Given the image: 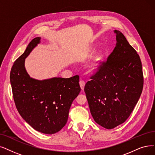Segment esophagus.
<instances>
[{
  "label": "esophagus",
  "mask_w": 155,
  "mask_h": 155,
  "mask_svg": "<svg viewBox=\"0 0 155 155\" xmlns=\"http://www.w3.org/2000/svg\"><path fill=\"white\" fill-rule=\"evenodd\" d=\"M79 84H80V87H81V89L82 90H83L84 88V86H85V82L84 81H83V80H81V81H79Z\"/></svg>",
  "instance_id": "esophagus-1"
}]
</instances>
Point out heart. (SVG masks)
Returning <instances> with one entry per match:
<instances>
[{
    "label": "heart",
    "mask_w": 155,
    "mask_h": 155,
    "mask_svg": "<svg viewBox=\"0 0 155 155\" xmlns=\"http://www.w3.org/2000/svg\"><path fill=\"white\" fill-rule=\"evenodd\" d=\"M95 49L94 46H90L87 49V51H86V56L87 57H90L93 53H94ZM104 57L105 54L102 49H100L98 51H97L94 56H93L91 60L90 61V62L86 67V72L90 74H95L97 73L101 68V66L102 65Z\"/></svg>",
    "instance_id": "obj_1"
}]
</instances>
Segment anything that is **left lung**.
<instances>
[{
  "label": "left lung",
  "mask_w": 155,
  "mask_h": 155,
  "mask_svg": "<svg viewBox=\"0 0 155 155\" xmlns=\"http://www.w3.org/2000/svg\"><path fill=\"white\" fill-rule=\"evenodd\" d=\"M114 32V49L84 89L93 118L107 129L127 120L140 97L144 83L139 54L120 31Z\"/></svg>",
  "instance_id": "8db88e82"
}]
</instances>
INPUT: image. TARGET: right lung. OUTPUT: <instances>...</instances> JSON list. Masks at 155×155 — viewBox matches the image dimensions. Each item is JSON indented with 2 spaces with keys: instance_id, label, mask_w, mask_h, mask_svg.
I'll return each instance as SVG.
<instances>
[{
  "instance_id": "right-lung-1",
  "label": "right lung",
  "mask_w": 155,
  "mask_h": 155,
  "mask_svg": "<svg viewBox=\"0 0 155 155\" xmlns=\"http://www.w3.org/2000/svg\"><path fill=\"white\" fill-rule=\"evenodd\" d=\"M41 38L31 41L15 61L10 82L18 113L35 130L46 134L59 132L67 123L71 104L81 91L79 76L70 78L54 77L39 80L31 78L25 61L40 44Z\"/></svg>"
}]
</instances>
